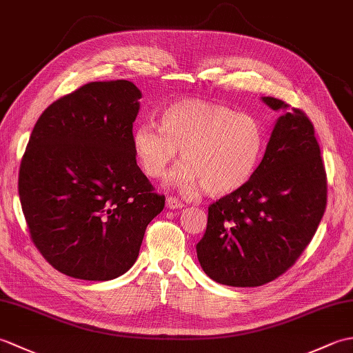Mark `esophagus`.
Segmentation results:
<instances>
[{
  "instance_id": "34e87169",
  "label": "esophagus",
  "mask_w": 353,
  "mask_h": 353,
  "mask_svg": "<svg viewBox=\"0 0 353 353\" xmlns=\"http://www.w3.org/2000/svg\"><path fill=\"white\" fill-rule=\"evenodd\" d=\"M167 206H168L170 209H179V208L183 206V201L179 200V199L174 197V196H170V197L167 199Z\"/></svg>"
}]
</instances>
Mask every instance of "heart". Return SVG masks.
<instances>
[{
	"mask_svg": "<svg viewBox=\"0 0 353 353\" xmlns=\"http://www.w3.org/2000/svg\"><path fill=\"white\" fill-rule=\"evenodd\" d=\"M133 152L148 177L167 174L181 150L176 182L191 190L201 183L220 196L243 186L265 148L264 127L252 115L223 104L181 100L162 112L161 127L142 121L132 134Z\"/></svg>",
	"mask_w": 353,
	"mask_h": 353,
	"instance_id": "obj_1",
	"label": "heart"
}]
</instances>
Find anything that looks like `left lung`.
<instances>
[{"instance_id":"8db88e82","label":"left lung","mask_w":353,"mask_h":353,"mask_svg":"<svg viewBox=\"0 0 353 353\" xmlns=\"http://www.w3.org/2000/svg\"><path fill=\"white\" fill-rule=\"evenodd\" d=\"M279 114L252 177L208 208L197 244L203 272L230 287H261L296 264L316 234L327 179L314 125L303 110L261 97Z\"/></svg>"}]
</instances>
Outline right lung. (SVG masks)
Returning <instances> with one entry per match:
<instances>
[{
    "label": "right lung",
    "instance_id": "obj_1",
    "mask_svg": "<svg viewBox=\"0 0 353 353\" xmlns=\"http://www.w3.org/2000/svg\"><path fill=\"white\" fill-rule=\"evenodd\" d=\"M132 81H91L51 103L22 156L19 200L36 249L83 281H110L134 261L165 196L137 163Z\"/></svg>",
    "mask_w": 353,
    "mask_h": 353
}]
</instances>
